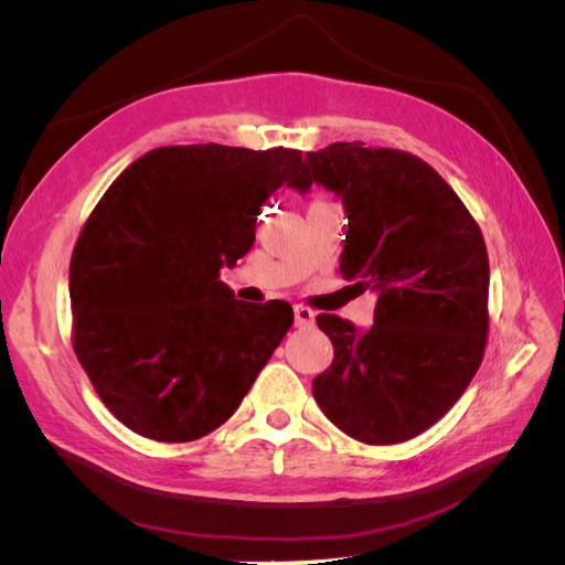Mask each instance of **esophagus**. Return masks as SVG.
I'll return each mask as SVG.
<instances>
[{
  "instance_id": "34e87169",
  "label": "esophagus",
  "mask_w": 565,
  "mask_h": 565,
  "mask_svg": "<svg viewBox=\"0 0 565 565\" xmlns=\"http://www.w3.org/2000/svg\"><path fill=\"white\" fill-rule=\"evenodd\" d=\"M313 320H316V313L309 309V306H303V303L295 306V324H297V328H311Z\"/></svg>"
}]
</instances>
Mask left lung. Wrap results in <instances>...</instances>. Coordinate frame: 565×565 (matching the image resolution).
<instances>
[{
    "label": "left lung",
    "instance_id": "obj_1",
    "mask_svg": "<svg viewBox=\"0 0 565 565\" xmlns=\"http://www.w3.org/2000/svg\"><path fill=\"white\" fill-rule=\"evenodd\" d=\"M341 195L349 231L339 270L377 292L374 322L320 313L334 361L313 398L367 446H393L436 424L467 391L488 341L490 266L465 202L413 152L332 143L306 156V191Z\"/></svg>",
    "mask_w": 565,
    "mask_h": 565
}]
</instances>
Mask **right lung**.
<instances>
[{"instance_id":"1","label":"right lung","mask_w":565,"mask_h":565,"mask_svg":"<svg viewBox=\"0 0 565 565\" xmlns=\"http://www.w3.org/2000/svg\"><path fill=\"white\" fill-rule=\"evenodd\" d=\"M280 185H306L301 150L164 146L134 160L82 226L73 349L131 431L162 443L212 434L292 328L287 301L252 306L218 280L252 249Z\"/></svg>"}]
</instances>
